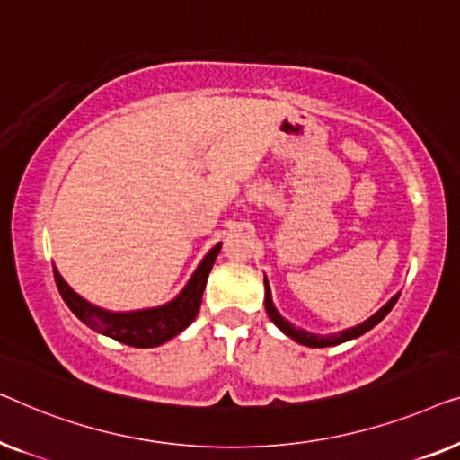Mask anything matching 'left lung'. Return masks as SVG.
I'll use <instances>...</instances> for the list:
<instances>
[{
	"label": "left lung",
	"mask_w": 460,
	"mask_h": 460,
	"mask_svg": "<svg viewBox=\"0 0 460 460\" xmlns=\"http://www.w3.org/2000/svg\"><path fill=\"white\" fill-rule=\"evenodd\" d=\"M264 292H267V294H264V308H267V314L270 316V321H273L275 325L279 327L283 333L289 335V338H292V340H296L297 344H302V346H310V348L338 346V344H344V341H348V340L360 338L362 333H367L368 329H373L375 325H377V323H379L381 319H385V314L390 313V310L394 308V304H396V302H398V297H400V294L394 296L392 300L387 302L384 308H379L377 313H375L373 316H368V319H367L365 323H360V325H357V327L344 329V332H340V333H332V335H316V333H308V332H304V329H297V327H294L292 323L286 321L279 313H277V308H275V304H273V297H270V288H269L267 277H264Z\"/></svg>",
	"instance_id": "1"
}]
</instances>
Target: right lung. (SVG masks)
<instances>
[{
    "label": "right lung",
    "mask_w": 460,
    "mask_h": 460,
    "mask_svg": "<svg viewBox=\"0 0 460 460\" xmlns=\"http://www.w3.org/2000/svg\"><path fill=\"white\" fill-rule=\"evenodd\" d=\"M218 252H221V243H217L208 254L204 256V261L199 262L196 273L191 275V279L187 281L174 300L168 304H163L158 308H146V310H135V313H110L100 306H93L92 302H87L85 297H81L62 279V275L54 269L56 286L58 292L64 297L66 306L85 323L87 327H92L93 332L108 335L120 344L133 346V348H154L168 341L174 335L183 332L185 327H190L193 319L198 316L199 304H202V294L208 281V273L215 264Z\"/></svg>",
    "instance_id": "obj_1"
}]
</instances>
